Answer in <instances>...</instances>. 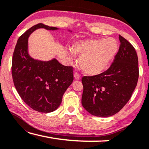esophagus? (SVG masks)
<instances>
[{
  "label": "esophagus",
  "mask_w": 149,
  "mask_h": 149,
  "mask_svg": "<svg viewBox=\"0 0 149 149\" xmlns=\"http://www.w3.org/2000/svg\"><path fill=\"white\" fill-rule=\"evenodd\" d=\"M74 79H76V80H80L81 79L80 75H79V74H77V73H74Z\"/></svg>",
  "instance_id": "1"
}]
</instances>
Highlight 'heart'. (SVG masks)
I'll return each instance as SVG.
<instances>
[{
  "instance_id": "heart-1",
  "label": "heart",
  "mask_w": 149,
  "mask_h": 149,
  "mask_svg": "<svg viewBox=\"0 0 149 149\" xmlns=\"http://www.w3.org/2000/svg\"><path fill=\"white\" fill-rule=\"evenodd\" d=\"M118 42L115 38L81 40L73 44L67 52L71 58L75 54L81 56L79 64L85 74L96 75L109 66L118 52Z\"/></svg>"
}]
</instances>
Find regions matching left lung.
<instances>
[{"instance_id":"obj_1","label":"left lung","mask_w":149,"mask_h":149,"mask_svg":"<svg viewBox=\"0 0 149 149\" xmlns=\"http://www.w3.org/2000/svg\"><path fill=\"white\" fill-rule=\"evenodd\" d=\"M120 47L107 70L95 76L82 78L81 103L91 115L111 117L123 109L130 100L139 77L138 60L135 49L119 35Z\"/></svg>"}]
</instances>
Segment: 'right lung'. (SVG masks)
Here are the masks:
<instances>
[{
  "instance_id": "obj_1",
  "label": "right lung",
  "mask_w": 149,
  "mask_h": 149,
  "mask_svg": "<svg viewBox=\"0 0 149 149\" xmlns=\"http://www.w3.org/2000/svg\"><path fill=\"white\" fill-rule=\"evenodd\" d=\"M38 28L59 30L38 24L24 32L13 52L12 77L16 90L26 104L40 113H51L59 107L64 92L72 84L73 70L72 66H65L56 58L41 61L30 56L28 38Z\"/></svg>"
}]
</instances>
